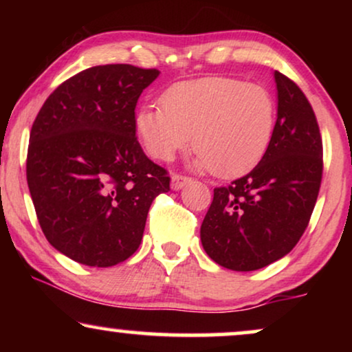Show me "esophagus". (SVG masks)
Instances as JSON below:
<instances>
[{
  "label": "esophagus",
  "mask_w": 352,
  "mask_h": 352,
  "mask_svg": "<svg viewBox=\"0 0 352 352\" xmlns=\"http://www.w3.org/2000/svg\"><path fill=\"white\" fill-rule=\"evenodd\" d=\"M190 181H192V177H187V176H182V175H173L171 176V189L173 190H179L186 184H189Z\"/></svg>",
  "instance_id": "obj_1"
}]
</instances>
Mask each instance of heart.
Returning a JSON list of instances; mask_svg holds the SVG:
<instances>
[{
  "instance_id": "heart-1",
  "label": "heart",
  "mask_w": 352,
  "mask_h": 352,
  "mask_svg": "<svg viewBox=\"0 0 352 352\" xmlns=\"http://www.w3.org/2000/svg\"><path fill=\"white\" fill-rule=\"evenodd\" d=\"M160 104L134 117L139 139L157 160L170 162L192 141L199 170L234 177L258 165L272 141L276 100L263 85L228 76L181 81Z\"/></svg>"
}]
</instances>
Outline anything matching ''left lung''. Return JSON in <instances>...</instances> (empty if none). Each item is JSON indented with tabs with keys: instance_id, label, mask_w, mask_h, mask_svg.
<instances>
[{
	"instance_id": "obj_1",
	"label": "left lung",
	"mask_w": 352,
	"mask_h": 352,
	"mask_svg": "<svg viewBox=\"0 0 352 352\" xmlns=\"http://www.w3.org/2000/svg\"><path fill=\"white\" fill-rule=\"evenodd\" d=\"M277 122L261 162L216 187L200 228L206 254L232 271H256L288 254L309 224L322 181V138L302 91L280 72Z\"/></svg>"
}]
</instances>
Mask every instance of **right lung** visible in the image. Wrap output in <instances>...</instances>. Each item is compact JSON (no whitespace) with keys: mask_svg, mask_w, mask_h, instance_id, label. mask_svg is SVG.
Wrapping results in <instances>:
<instances>
[{"mask_svg":"<svg viewBox=\"0 0 352 352\" xmlns=\"http://www.w3.org/2000/svg\"><path fill=\"white\" fill-rule=\"evenodd\" d=\"M160 72L129 64L86 69L38 112L27 182L47 242L74 261L110 267L141 245L148 208L170 176L144 153L134 109Z\"/></svg>","mask_w":352,"mask_h":352,"instance_id":"obj_1","label":"right lung"}]
</instances>
